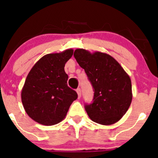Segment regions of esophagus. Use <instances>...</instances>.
Wrapping results in <instances>:
<instances>
[{"mask_svg":"<svg viewBox=\"0 0 158 158\" xmlns=\"http://www.w3.org/2000/svg\"><path fill=\"white\" fill-rule=\"evenodd\" d=\"M76 92H77V94H78V97H79V98H80L81 97V89L79 88H78L77 89H76Z\"/></svg>","mask_w":158,"mask_h":158,"instance_id":"obj_1","label":"esophagus"}]
</instances>
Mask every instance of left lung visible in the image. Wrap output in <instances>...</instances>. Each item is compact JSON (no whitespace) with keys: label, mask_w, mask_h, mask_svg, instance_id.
I'll use <instances>...</instances> for the list:
<instances>
[{"label":"left lung","mask_w":158,"mask_h":158,"mask_svg":"<svg viewBox=\"0 0 158 158\" xmlns=\"http://www.w3.org/2000/svg\"><path fill=\"white\" fill-rule=\"evenodd\" d=\"M74 57L85 69L93 88V102L85 105L89 118L104 125L118 122L131 103V82L128 75L109 54L91 53L85 49H77Z\"/></svg>","instance_id":"8db88e82"}]
</instances>
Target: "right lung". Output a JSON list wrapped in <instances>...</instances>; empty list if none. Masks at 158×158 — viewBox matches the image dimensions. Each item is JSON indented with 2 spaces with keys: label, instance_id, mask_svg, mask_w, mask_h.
<instances>
[{
  "label": "right lung",
  "instance_id": "right-lung-1",
  "mask_svg": "<svg viewBox=\"0 0 158 158\" xmlns=\"http://www.w3.org/2000/svg\"><path fill=\"white\" fill-rule=\"evenodd\" d=\"M73 49L47 54L40 59L28 73L21 92V101L27 114L44 125H54L66 117L70 106L78 98L67 85L64 70Z\"/></svg>",
  "mask_w": 158,
  "mask_h": 158
}]
</instances>
